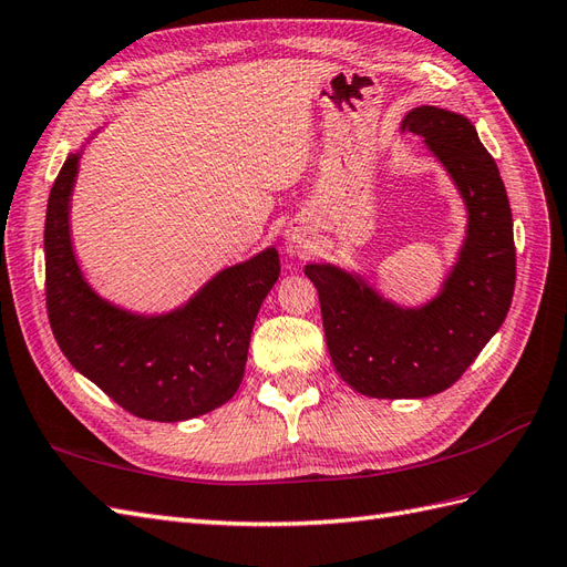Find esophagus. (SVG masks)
<instances>
[{
	"instance_id": "1",
	"label": "esophagus",
	"mask_w": 567,
	"mask_h": 567,
	"mask_svg": "<svg viewBox=\"0 0 567 567\" xmlns=\"http://www.w3.org/2000/svg\"><path fill=\"white\" fill-rule=\"evenodd\" d=\"M285 249L289 254H303L307 249V227L301 223H292L285 231Z\"/></svg>"
}]
</instances>
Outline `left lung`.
I'll use <instances>...</instances> for the list:
<instances>
[{
	"label": "left lung",
	"instance_id": "1",
	"mask_svg": "<svg viewBox=\"0 0 567 567\" xmlns=\"http://www.w3.org/2000/svg\"><path fill=\"white\" fill-rule=\"evenodd\" d=\"M402 128L426 138L470 210L467 241L441 297L424 309H398L338 268L303 270L321 299L336 371L357 393L383 400L453 385L503 326L515 292L511 200L476 128L439 107L412 110Z\"/></svg>",
	"mask_w": 567,
	"mask_h": 567
}]
</instances>
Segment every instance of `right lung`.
Instances as JSON below:
<instances>
[{"label":"right lung","mask_w":567,"mask_h":567,"mask_svg":"<svg viewBox=\"0 0 567 567\" xmlns=\"http://www.w3.org/2000/svg\"><path fill=\"white\" fill-rule=\"evenodd\" d=\"M76 163L69 155L56 174L45 217V301L56 344L134 416L182 422L220 408L244 379L258 309L280 275L278 251L223 270L177 313H124L93 295L71 251Z\"/></svg>","instance_id":"add662e5"}]
</instances>
